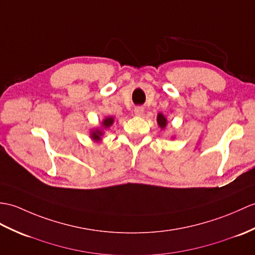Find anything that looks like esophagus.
<instances>
[{
	"mask_svg": "<svg viewBox=\"0 0 255 255\" xmlns=\"http://www.w3.org/2000/svg\"><path fill=\"white\" fill-rule=\"evenodd\" d=\"M134 114L137 116H141L143 114V108H141V106H137V108L134 109Z\"/></svg>",
	"mask_w": 255,
	"mask_h": 255,
	"instance_id": "1",
	"label": "esophagus"
}]
</instances>
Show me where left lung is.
I'll return each instance as SVG.
<instances>
[{"label":"left lung","mask_w":255,"mask_h":255,"mask_svg":"<svg viewBox=\"0 0 255 255\" xmlns=\"http://www.w3.org/2000/svg\"><path fill=\"white\" fill-rule=\"evenodd\" d=\"M157 124H158V126L161 127L162 129H164L165 127H166V125H167L166 117H165L162 113H158V115H157Z\"/></svg>","instance_id":"1"}]
</instances>
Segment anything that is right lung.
I'll use <instances>...</instances> for the list:
<instances>
[{
    "mask_svg": "<svg viewBox=\"0 0 255 255\" xmlns=\"http://www.w3.org/2000/svg\"><path fill=\"white\" fill-rule=\"evenodd\" d=\"M113 123H114V118L113 117H112V116L106 117V118H104V121L102 122V128L103 129H108L109 127H111L112 125H113ZM103 129H101V128L93 129L92 131H91V134H90L91 139L94 140V141H100L101 137H102V135L104 134Z\"/></svg>",
    "mask_w": 255,
    "mask_h": 255,
    "instance_id": "obj_1",
    "label": "right lung"
}]
</instances>
